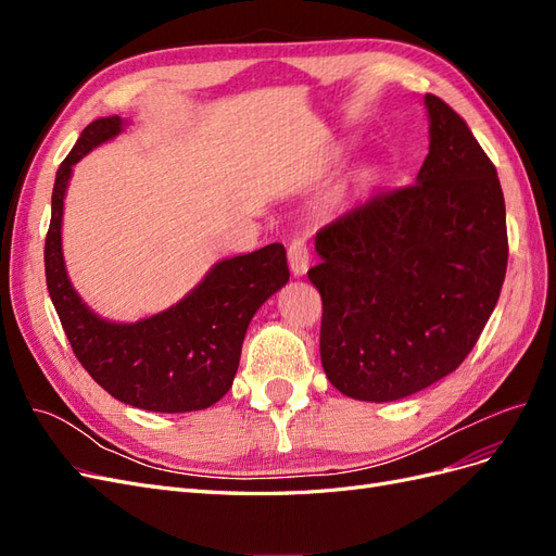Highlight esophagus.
I'll return each mask as SVG.
<instances>
[{
	"instance_id": "34e87169",
	"label": "esophagus",
	"mask_w": 556,
	"mask_h": 556,
	"mask_svg": "<svg viewBox=\"0 0 556 556\" xmlns=\"http://www.w3.org/2000/svg\"><path fill=\"white\" fill-rule=\"evenodd\" d=\"M308 260H311V250L304 239H294L288 248V262H290V271L299 278L308 271Z\"/></svg>"
}]
</instances>
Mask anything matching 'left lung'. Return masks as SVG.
I'll return each mask as SVG.
<instances>
[{
	"label": "left lung",
	"mask_w": 556,
	"mask_h": 556,
	"mask_svg": "<svg viewBox=\"0 0 556 556\" xmlns=\"http://www.w3.org/2000/svg\"><path fill=\"white\" fill-rule=\"evenodd\" d=\"M429 155L415 185L376 190L315 233L319 357L357 401H399L457 368L508 264L494 164L443 99L425 94Z\"/></svg>",
	"instance_id": "1"
}]
</instances>
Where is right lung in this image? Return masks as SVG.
Listing matches in <instances>:
<instances>
[{"label":"right lung","instance_id":"obj_1","mask_svg":"<svg viewBox=\"0 0 556 556\" xmlns=\"http://www.w3.org/2000/svg\"><path fill=\"white\" fill-rule=\"evenodd\" d=\"M125 127L117 115L99 117L60 164L43 250L48 292L74 355L111 396L153 413L204 410L229 392L252 315L290 280L288 257L280 243H271L215 262L178 304L137 323L94 313L64 266V197L74 164Z\"/></svg>","mask_w":556,"mask_h":556}]
</instances>
